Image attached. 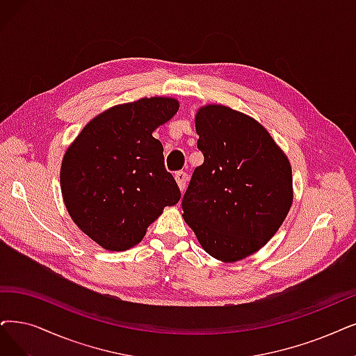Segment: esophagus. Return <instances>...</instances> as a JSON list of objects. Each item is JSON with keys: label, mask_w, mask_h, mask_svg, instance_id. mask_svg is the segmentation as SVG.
<instances>
[{"label": "esophagus", "mask_w": 356, "mask_h": 356, "mask_svg": "<svg viewBox=\"0 0 356 356\" xmlns=\"http://www.w3.org/2000/svg\"><path fill=\"white\" fill-rule=\"evenodd\" d=\"M175 181L178 184V187L181 191L186 190V186H187V181H188V175L186 170H178V172L175 174Z\"/></svg>", "instance_id": "esophagus-1"}]
</instances>
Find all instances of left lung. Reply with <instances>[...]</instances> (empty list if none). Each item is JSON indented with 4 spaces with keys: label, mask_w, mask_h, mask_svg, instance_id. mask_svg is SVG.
Returning <instances> with one entry per match:
<instances>
[{
    "label": "left lung",
    "mask_w": 356,
    "mask_h": 356,
    "mask_svg": "<svg viewBox=\"0 0 356 356\" xmlns=\"http://www.w3.org/2000/svg\"><path fill=\"white\" fill-rule=\"evenodd\" d=\"M197 166L182 197V218L198 243L223 261L260 250L292 204L289 161L257 121L222 105L195 115Z\"/></svg>",
    "instance_id": "obj_1"
}]
</instances>
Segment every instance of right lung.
Returning <instances> with one entry per match:
<instances>
[{"mask_svg":"<svg viewBox=\"0 0 356 356\" xmlns=\"http://www.w3.org/2000/svg\"><path fill=\"white\" fill-rule=\"evenodd\" d=\"M178 102L143 97L93 118L68 147L61 193L71 219L105 250L124 251L143 239L163 207L179 202L163 147L153 130L172 118Z\"/></svg>","mask_w":356,"mask_h":356,"instance_id":"add662e5","label":"right lung"}]
</instances>
